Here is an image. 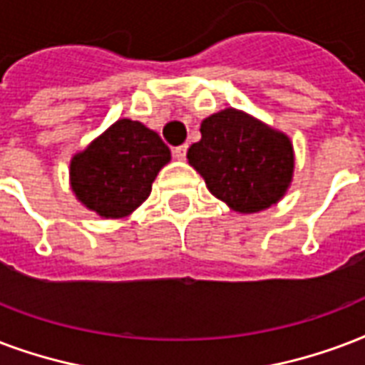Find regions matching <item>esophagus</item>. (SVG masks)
Here are the masks:
<instances>
[{
  "label": "esophagus",
  "instance_id": "34e87169",
  "mask_svg": "<svg viewBox=\"0 0 365 365\" xmlns=\"http://www.w3.org/2000/svg\"><path fill=\"white\" fill-rule=\"evenodd\" d=\"M174 157L178 158V160H183L185 158V155H187V145H180V147H174Z\"/></svg>",
  "mask_w": 365,
  "mask_h": 365
}]
</instances>
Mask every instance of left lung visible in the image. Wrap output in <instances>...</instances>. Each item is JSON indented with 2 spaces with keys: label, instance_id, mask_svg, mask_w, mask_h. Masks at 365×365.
Listing matches in <instances>:
<instances>
[{
  "label": "left lung",
  "instance_id": "8db88e82",
  "mask_svg": "<svg viewBox=\"0 0 365 365\" xmlns=\"http://www.w3.org/2000/svg\"><path fill=\"white\" fill-rule=\"evenodd\" d=\"M187 160L208 191L239 214L274 207L294 176L293 141L249 113L227 107L201 122Z\"/></svg>",
  "mask_w": 365,
  "mask_h": 365
}]
</instances>
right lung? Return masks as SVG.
<instances>
[{
  "mask_svg": "<svg viewBox=\"0 0 365 365\" xmlns=\"http://www.w3.org/2000/svg\"><path fill=\"white\" fill-rule=\"evenodd\" d=\"M170 158V149L157 132L120 118L72 155L71 189L83 207L101 218H126L147 201L155 178Z\"/></svg>",
  "mask_w": 365,
  "mask_h": 365,
  "instance_id": "obj_1",
  "label": "right lung"
}]
</instances>
